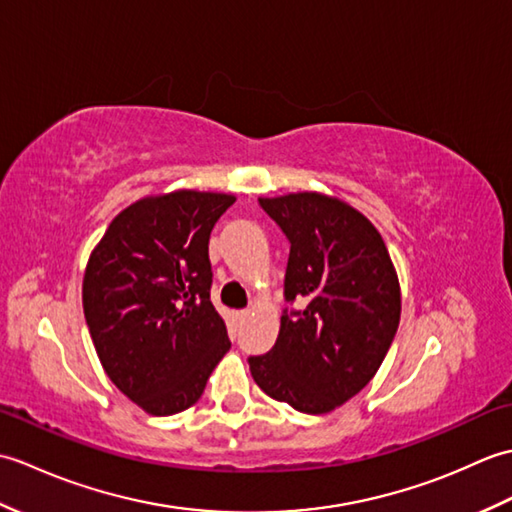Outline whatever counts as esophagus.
I'll use <instances>...</instances> for the list:
<instances>
[{"label":"esophagus","mask_w":512,"mask_h":512,"mask_svg":"<svg viewBox=\"0 0 512 512\" xmlns=\"http://www.w3.org/2000/svg\"><path fill=\"white\" fill-rule=\"evenodd\" d=\"M248 314H250V312H248V310H239V312H237V314H235V317H237V319H239V321H244V319H248Z\"/></svg>","instance_id":"esophagus-1"}]
</instances>
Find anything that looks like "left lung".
<instances>
[{
  "mask_svg": "<svg viewBox=\"0 0 512 512\" xmlns=\"http://www.w3.org/2000/svg\"><path fill=\"white\" fill-rule=\"evenodd\" d=\"M290 242L286 308L273 350L248 356L270 398L328 413L378 372L400 321V286L383 237L352 206L321 193L259 200Z\"/></svg>",
  "mask_w": 512,
  "mask_h": 512,
  "instance_id": "left-lung-1",
  "label": "left lung"
}]
</instances>
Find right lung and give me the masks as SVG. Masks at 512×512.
<instances>
[{"mask_svg": "<svg viewBox=\"0 0 512 512\" xmlns=\"http://www.w3.org/2000/svg\"><path fill=\"white\" fill-rule=\"evenodd\" d=\"M233 202L200 191L140 200L114 217L85 268L83 312L105 374L154 416L195 405L231 350L211 303L209 237Z\"/></svg>", "mask_w": 512, "mask_h": 512, "instance_id": "1", "label": "right lung"}]
</instances>
